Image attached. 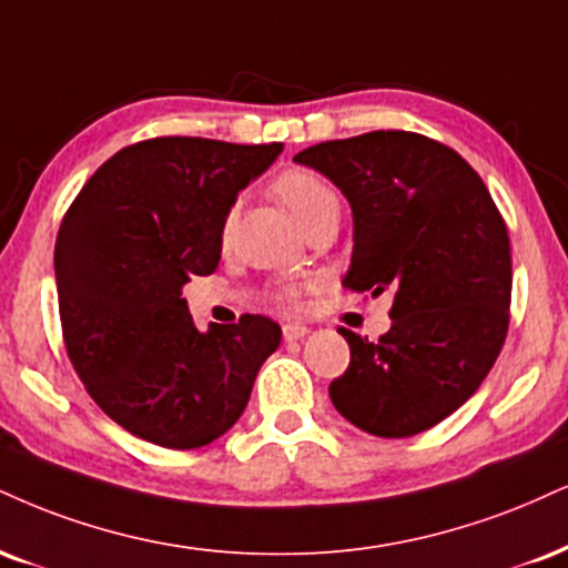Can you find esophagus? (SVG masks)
Masks as SVG:
<instances>
[{"mask_svg":"<svg viewBox=\"0 0 568 568\" xmlns=\"http://www.w3.org/2000/svg\"><path fill=\"white\" fill-rule=\"evenodd\" d=\"M306 333H310V327L302 325V323H285L283 325V338L285 341H298V338H304Z\"/></svg>","mask_w":568,"mask_h":568,"instance_id":"1","label":"esophagus"}]
</instances>
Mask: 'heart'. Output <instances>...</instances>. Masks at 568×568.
I'll return each mask as SVG.
<instances>
[{"instance_id": "heart-1", "label": "heart", "mask_w": 568, "mask_h": 568, "mask_svg": "<svg viewBox=\"0 0 568 568\" xmlns=\"http://www.w3.org/2000/svg\"><path fill=\"white\" fill-rule=\"evenodd\" d=\"M272 193L283 201V206L291 211L293 219H296L302 227H310L314 219L327 214V211L338 209L336 190H333L317 172H312V169H304V166L283 169V172L272 180ZM235 222H237V209L232 206L227 214H224V222H222L224 243H227L232 232H235ZM280 298H283L285 304H296L298 291L283 288L280 291Z\"/></svg>"}]
</instances>
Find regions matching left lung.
I'll list each match as a JSON object with an SVG mask.
<instances>
[{
  "instance_id": "left-lung-1",
  "label": "left lung",
  "mask_w": 568,
  "mask_h": 568,
  "mask_svg": "<svg viewBox=\"0 0 568 568\" xmlns=\"http://www.w3.org/2000/svg\"><path fill=\"white\" fill-rule=\"evenodd\" d=\"M325 174L354 216L349 291L392 302V327L349 341L333 405L373 436L442 423L487 378L510 320V241L487 184L453 148L415 132L320 142L293 159Z\"/></svg>"
}]
</instances>
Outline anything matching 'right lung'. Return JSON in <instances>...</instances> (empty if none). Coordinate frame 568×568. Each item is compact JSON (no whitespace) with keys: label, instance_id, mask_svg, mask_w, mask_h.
<instances>
[{"label":"right lung","instance_id":"right-lung-1","mask_svg":"<svg viewBox=\"0 0 568 568\" xmlns=\"http://www.w3.org/2000/svg\"><path fill=\"white\" fill-rule=\"evenodd\" d=\"M283 145L155 136L108 159L60 222V323L73 371L108 418L140 439L195 449L235 426L280 346L262 314L201 333L182 298L211 275L222 222Z\"/></svg>","mask_w":568,"mask_h":568}]
</instances>
